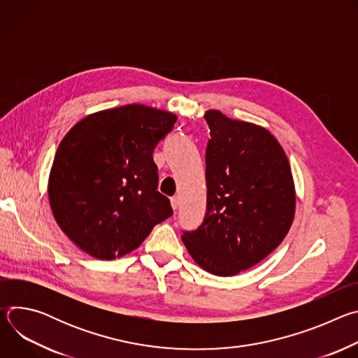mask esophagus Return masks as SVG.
Here are the masks:
<instances>
[{
    "label": "esophagus",
    "mask_w": 358,
    "mask_h": 358,
    "mask_svg": "<svg viewBox=\"0 0 358 358\" xmlns=\"http://www.w3.org/2000/svg\"><path fill=\"white\" fill-rule=\"evenodd\" d=\"M171 207H173V210H177L178 207H180V198L176 195V196H171Z\"/></svg>",
    "instance_id": "34e87169"
}]
</instances>
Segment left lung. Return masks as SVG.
I'll use <instances>...</instances> for the list:
<instances>
[{
    "label": "left lung",
    "instance_id": "left-lung-1",
    "mask_svg": "<svg viewBox=\"0 0 358 358\" xmlns=\"http://www.w3.org/2000/svg\"><path fill=\"white\" fill-rule=\"evenodd\" d=\"M211 138L206 151L207 213L184 232L195 264L217 276H235L272 253L287 235L296 210L289 160L262 126L220 110L203 115Z\"/></svg>",
    "mask_w": 358,
    "mask_h": 358
}]
</instances>
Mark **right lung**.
Wrapping results in <instances>:
<instances>
[{
    "instance_id": "obj_1",
    "label": "right lung",
    "mask_w": 358,
    "mask_h": 358,
    "mask_svg": "<svg viewBox=\"0 0 358 358\" xmlns=\"http://www.w3.org/2000/svg\"><path fill=\"white\" fill-rule=\"evenodd\" d=\"M176 120L171 112L133 103L92 113L62 138L48 180L50 210L90 257L122 258L173 215L157 191L152 151Z\"/></svg>"
}]
</instances>
